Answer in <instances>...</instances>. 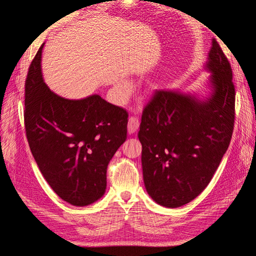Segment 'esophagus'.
I'll return each mask as SVG.
<instances>
[{
  "instance_id": "34e87169",
  "label": "esophagus",
  "mask_w": 256,
  "mask_h": 256,
  "mask_svg": "<svg viewBox=\"0 0 256 256\" xmlns=\"http://www.w3.org/2000/svg\"><path fill=\"white\" fill-rule=\"evenodd\" d=\"M138 126H140V122H138V118H134V116H131L128 120V134H132L136 132L138 129Z\"/></svg>"
}]
</instances>
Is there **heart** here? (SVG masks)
Masks as SVG:
<instances>
[{
	"label": "heart",
	"instance_id": "1",
	"mask_svg": "<svg viewBox=\"0 0 256 256\" xmlns=\"http://www.w3.org/2000/svg\"><path fill=\"white\" fill-rule=\"evenodd\" d=\"M118 90H120V95L122 99H125L129 92V88L127 86L126 84H122L118 86Z\"/></svg>",
	"mask_w": 256,
	"mask_h": 256
}]
</instances>
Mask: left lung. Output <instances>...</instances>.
I'll return each instance as SVG.
<instances>
[{"mask_svg": "<svg viewBox=\"0 0 256 256\" xmlns=\"http://www.w3.org/2000/svg\"><path fill=\"white\" fill-rule=\"evenodd\" d=\"M205 98L159 90L143 110L138 140L146 191L157 204L176 208L194 200L218 168L234 130L235 86L226 56L212 42Z\"/></svg>", "mask_w": 256, "mask_h": 256, "instance_id": "8db88e82", "label": "left lung"}]
</instances>
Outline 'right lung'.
Returning <instances> with one entry per match:
<instances>
[{"label": "right lung", "mask_w": 256, "mask_h": 256, "mask_svg": "<svg viewBox=\"0 0 256 256\" xmlns=\"http://www.w3.org/2000/svg\"><path fill=\"white\" fill-rule=\"evenodd\" d=\"M38 50L26 80L24 125L30 152L65 202L88 206L106 188V168L127 138L128 113L99 95L66 99L44 83Z\"/></svg>", "instance_id": "right-lung-1"}]
</instances>
